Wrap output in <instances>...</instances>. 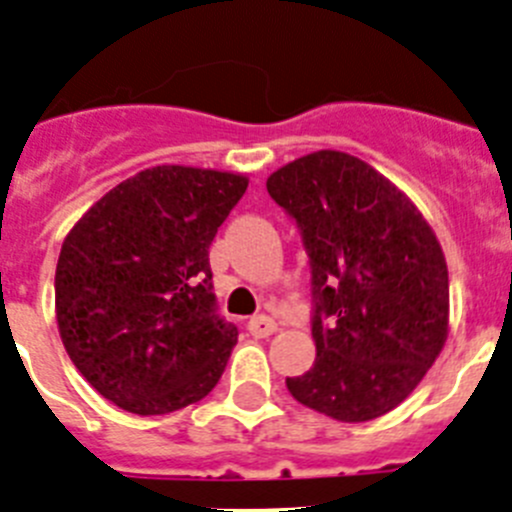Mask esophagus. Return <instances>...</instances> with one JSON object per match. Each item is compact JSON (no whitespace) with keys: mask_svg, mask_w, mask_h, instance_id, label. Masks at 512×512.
I'll use <instances>...</instances> for the list:
<instances>
[{"mask_svg":"<svg viewBox=\"0 0 512 512\" xmlns=\"http://www.w3.org/2000/svg\"><path fill=\"white\" fill-rule=\"evenodd\" d=\"M247 329H250V334L257 336V339H265V336L278 331V324H275L273 319H267V316H255V319H250Z\"/></svg>","mask_w":512,"mask_h":512,"instance_id":"1","label":"esophagus"}]
</instances>
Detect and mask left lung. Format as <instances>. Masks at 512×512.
<instances>
[{
    "label": "left lung",
    "instance_id": "8db88e82",
    "mask_svg": "<svg viewBox=\"0 0 512 512\" xmlns=\"http://www.w3.org/2000/svg\"><path fill=\"white\" fill-rule=\"evenodd\" d=\"M311 257L316 362L290 395L342 423L398 408L449 334V270L431 224L370 163L319 150L267 178Z\"/></svg>",
    "mask_w": 512,
    "mask_h": 512
}]
</instances>
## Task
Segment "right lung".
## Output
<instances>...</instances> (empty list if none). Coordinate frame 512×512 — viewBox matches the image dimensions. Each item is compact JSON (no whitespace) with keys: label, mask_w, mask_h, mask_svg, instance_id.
Here are the masks:
<instances>
[{"label":"right lung","mask_w":512,"mask_h":512,"mask_svg":"<svg viewBox=\"0 0 512 512\" xmlns=\"http://www.w3.org/2000/svg\"><path fill=\"white\" fill-rule=\"evenodd\" d=\"M247 183L229 170L155 165L104 193L63 239V347L124 411L173 413L222 377L237 326L214 311L209 247Z\"/></svg>","instance_id":"right-lung-1"}]
</instances>
